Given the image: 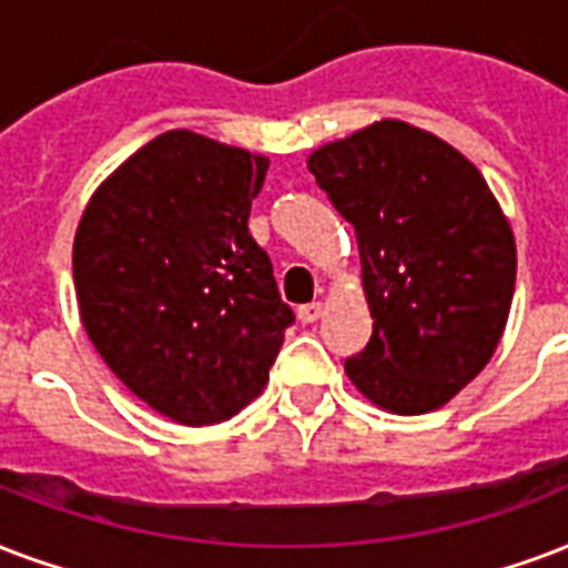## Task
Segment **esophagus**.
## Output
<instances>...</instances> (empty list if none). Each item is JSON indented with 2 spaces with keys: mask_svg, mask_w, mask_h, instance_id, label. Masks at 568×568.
<instances>
[{
  "mask_svg": "<svg viewBox=\"0 0 568 568\" xmlns=\"http://www.w3.org/2000/svg\"><path fill=\"white\" fill-rule=\"evenodd\" d=\"M324 315V303H306V306H301V310H297V318H301L303 324H313V322H318V318H322Z\"/></svg>",
  "mask_w": 568,
  "mask_h": 568,
  "instance_id": "esophagus-1",
  "label": "esophagus"
}]
</instances>
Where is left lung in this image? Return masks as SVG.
Listing matches in <instances>:
<instances>
[{"mask_svg": "<svg viewBox=\"0 0 568 568\" xmlns=\"http://www.w3.org/2000/svg\"><path fill=\"white\" fill-rule=\"evenodd\" d=\"M306 166L354 226L372 339L345 375L389 414H428L486 369L515 292L509 220L470 160L381 119Z\"/></svg>", "mask_w": 568, "mask_h": 568, "instance_id": "8db88e82", "label": "left lung"}]
</instances>
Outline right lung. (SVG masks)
Wrapping results in <instances>:
<instances>
[{"label": "right lung", "instance_id": "1", "mask_svg": "<svg viewBox=\"0 0 568 568\" xmlns=\"http://www.w3.org/2000/svg\"><path fill=\"white\" fill-rule=\"evenodd\" d=\"M271 160L166 130L94 190L73 235L82 327L124 387L184 426L265 389L294 322L246 220Z\"/></svg>", "mask_w": 568, "mask_h": 568}]
</instances>
